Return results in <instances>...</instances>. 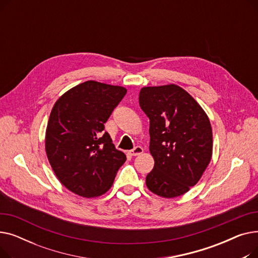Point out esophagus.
Instances as JSON below:
<instances>
[{
    "instance_id": "34e87169",
    "label": "esophagus",
    "mask_w": 258,
    "mask_h": 258,
    "mask_svg": "<svg viewBox=\"0 0 258 258\" xmlns=\"http://www.w3.org/2000/svg\"><path fill=\"white\" fill-rule=\"evenodd\" d=\"M143 153V148L141 147V146H136L134 148V150H132V151H130L128 152V154L131 155V156H139V155H141Z\"/></svg>"
}]
</instances>
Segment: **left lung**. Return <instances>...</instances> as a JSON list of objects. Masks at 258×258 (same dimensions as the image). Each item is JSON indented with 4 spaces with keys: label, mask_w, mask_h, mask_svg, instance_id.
Returning a JSON list of instances; mask_svg holds the SVG:
<instances>
[{
    "label": "left lung",
    "mask_w": 258,
    "mask_h": 258,
    "mask_svg": "<svg viewBox=\"0 0 258 258\" xmlns=\"http://www.w3.org/2000/svg\"><path fill=\"white\" fill-rule=\"evenodd\" d=\"M142 111L150 118V152L155 160L146 186L162 198L186 194L206 170L212 157V128L203 107L181 87H144Z\"/></svg>",
    "instance_id": "1"
}]
</instances>
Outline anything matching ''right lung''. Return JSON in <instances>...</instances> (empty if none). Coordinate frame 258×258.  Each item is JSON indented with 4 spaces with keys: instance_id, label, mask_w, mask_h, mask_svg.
Segmentation results:
<instances>
[{
    "instance_id": "right-lung-1",
    "label": "right lung",
    "mask_w": 258,
    "mask_h": 258,
    "mask_svg": "<svg viewBox=\"0 0 258 258\" xmlns=\"http://www.w3.org/2000/svg\"><path fill=\"white\" fill-rule=\"evenodd\" d=\"M126 89L88 80L54 103L46 128L45 150L59 182L84 198L104 195L126 156L116 150L104 123Z\"/></svg>"
}]
</instances>
